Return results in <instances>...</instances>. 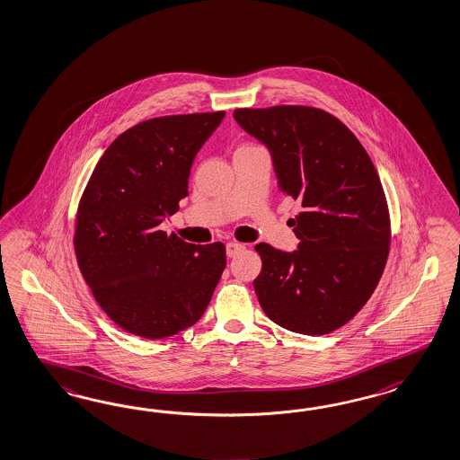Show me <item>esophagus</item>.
<instances>
[{"label":"esophagus","mask_w":460,"mask_h":460,"mask_svg":"<svg viewBox=\"0 0 460 460\" xmlns=\"http://www.w3.org/2000/svg\"><path fill=\"white\" fill-rule=\"evenodd\" d=\"M245 250V245H242V243H235V242H230V243H226V255L232 259V257H236L238 253H242Z\"/></svg>","instance_id":"1"}]
</instances>
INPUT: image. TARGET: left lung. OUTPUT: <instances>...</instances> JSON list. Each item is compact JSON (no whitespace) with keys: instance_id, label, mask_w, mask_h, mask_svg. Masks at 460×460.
I'll use <instances>...</instances> for the list:
<instances>
[{"instance_id":"8db88e82","label":"left lung","mask_w":460,"mask_h":460,"mask_svg":"<svg viewBox=\"0 0 460 460\" xmlns=\"http://www.w3.org/2000/svg\"><path fill=\"white\" fill-rule=\"evenodd\" d=\"M236 122L270 149L282 193L299 199V249H255L253 280L269 319L321 336L351 321L380 282L392 226L380 176L341 120L309 105L235 109Z\"/></svg>"}]
</instances>
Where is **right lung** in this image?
Returning a JSON list of instances; mask_svg holds the SVG:
<instances>
[{"mask_svg": "<svg viewBox=\"0 0 460 460\" xmlns=\"http://www.w3.org/2000/svg\"><path fill=\"white\" fill-rule=\"evenodd\" d=\"M225 111L147 119L105 149L82 193L74 249L93 299L119 328L161 340L210 304L222 242L193 245L159 230L188 195L191 163Z\"/></svg>", "mask_w": 460, "mask_h": 460, "instance_id": "obj_1", "label": "right lung"}]
</instances>
